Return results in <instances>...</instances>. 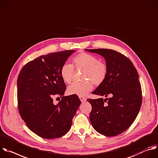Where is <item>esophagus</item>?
Returning a JSON list of instances; mask_svg holds the SVG:
<instances>
[{
    "instance_id": "obj_1",
    "label": "esophagus",
    "mask_w": 158,
    "mask_h": 158,
    "mask_svg": "<svg viewBox=\"0 0 158 158\" xmlns=\"http://www.w3.org/2000/svg\"><path fill=\"white\" fill-rule=\"evenodd\" d=\"M79 98H80V101L81 102H85L86 100V98L85 97H82V96H80Z\"/></svg>"
}]
</instances>
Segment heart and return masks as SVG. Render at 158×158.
<instances>
[{"label": "heart", "mask_w": 158, "mask_h": 158, "mask_svg": "<svg viewBox=\"0 0 158 158\" xmlns=\"http://www.w3.org/2000/svg\"><path fill=\"white\" fill-rule=\"evenodd\" d=\"M74 66L77 69H83V79L88 80L81 82H75L68 88L70 94L85 96L93 89V83L99 86L107 77L108 69L104 62L91 54L81 52L72 59ZM74 73V67L69 63H65L60 69V75L66 83H71Z\"/></svg>", "instance_id": "heart-1"}]
</instances>
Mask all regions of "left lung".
<instances>
[{"label": "left lung", "mask_w": 158, "mask_h": 158, "mask_svg": "<svg viewBox=\"0 0 158 158\" xmlns=\"http://www.w3.org/2000/svg\"><path fill=\"white\" fill-rule=\"evenodd\" d=\"M85 50L103 56L108 69L106 78L92 94L111 96L105 100L87 99L92 107L90 121L99 133L106 136H117L130 127L141 106L142 91L138 72L128 57L115 50Z\"/></svg>", "instance_id": "left-lung-1"}]
</instances>
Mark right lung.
I'll use <instances>...</instances> for the list:
<instances>
[{
  "label": "right lung",
  "instance_id": "obj_1",
  "mask_svg": "<svg viewBox=\"0 0 158 158\" xmlns=\"http://www.w3.org/2000/svg\"><path fill=\"white\" fill-rule=\"evenodd\" d=\"M75 50L40 56L25 64L17 78L18 109L27 127L39 136L54 139L70 130L81 102L76 94L64 97L66 85L60 69ZM54 96L62 100L52 103ZM59 98V97H58Z\"/></svg>",
  "mask_w": 158,
  "mask_h": 158
}]
</instances>
